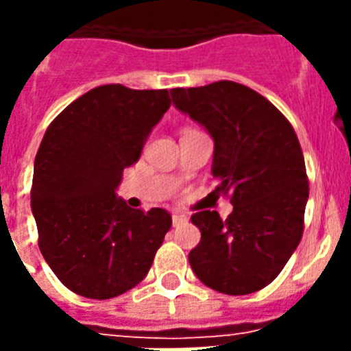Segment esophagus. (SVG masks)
I'll list each match as a JSON object with an SVG mask.
<instances>
[{
    "instance_id": "obj_1",
    "label": "esophagus",
    "mask_w": 351,
    "mask_h": 351,
    "mask_svg": "<svg viewBox=\"0 0 351 351\" xmlns=\"http://www.w3.org/2000/svg\"><path fill=\"white\" fill-rule=\"evenodd\" d=\"M187 222V217L182 213H175L173 215V226H180V224H186Z\"/></svg>"
}]
</instances>
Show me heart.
I'll return each instance as SVG.
<instances>
[{"instance_id":"heart-1","label":"heart","mask_w":351,"mask_h":351,"mask_svg":"<svg viewBox=\"0 0 351 351\" xmlns=\"http://www.w3.org/2000/svg\"><path fill=\"white\" fill-rule=\"evenodd\" d=\"M189 131H191V129H189Z\"/></svg>"}]
</instances>
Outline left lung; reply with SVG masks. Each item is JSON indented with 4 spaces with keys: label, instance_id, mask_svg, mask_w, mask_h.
Segmentation results:
<instances>
[{
    "label": "left lung",
    "instance_id": "8db88e82",
    "mask_svg": "<svg viewBox=\"0 0 351 351\" xmlns=\"http://www.w3.org/2000/svg\"><path fill=\"white\" fill-rule=\"evenodd\" d=\"M176 109L202 123L215 140V191L233 213L191 217L202 239L189 264L208 288L247 295L282 271L304 231L308 175L299 138L271 101L242 84L220 80L171 89Z\"/></svg>",
    "mask_w": 351,
    "mask_h": 351
}]
</instances>
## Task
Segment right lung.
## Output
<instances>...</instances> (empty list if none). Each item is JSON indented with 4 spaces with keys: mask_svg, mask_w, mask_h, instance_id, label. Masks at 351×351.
<instances>
[{
    "mask_svg": "<svg viewBox=\"0 0 351 351\" xmlns=\"http://www.w3.org/2000/svg\"><path fill=\"white\" fill-rule=\"evenodd\" d=\"M167 89L109 84L74 100L47 127L34 160L30 208L38 245L63 286L112 299L142 282L173 220L117 198L149 132L169 109Z\"/></svg>",
    "mask_w": 351,
    "mask_h": 351,
    "instance_id": "obj_1",
    "label": "right lung"
}]
</instances>
